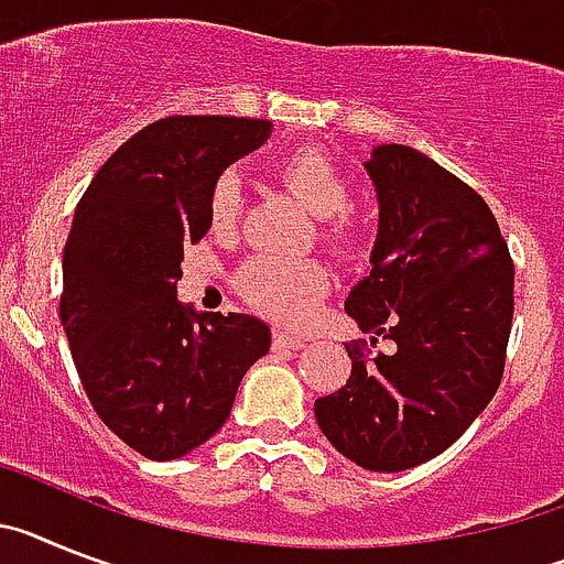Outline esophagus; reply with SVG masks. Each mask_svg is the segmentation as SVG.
Here are the masks:
<instances>
[{
  "label": "esophagus",
  "instance_id": "obj_1",
  "mask_svg": "<svg viewBox=\"0 0 564 564\" xmlns=\"http://www.w3.org/2000/svg\"><path fill=\"white\" fill-rule=\"evenodd\" d=\"M301 346H303V337L289 335V332H275V335H272V349L275 351H295L301 349Z\"/></svg>",
  "mask_w": 564,
  "mask_h": 564
}]
</instances>
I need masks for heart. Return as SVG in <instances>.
I'll return each mask as SVG.
<instances>
[{"label": "heart", "instance_id": "obj_1", "mask_svg": "<svg viewBox=\"0 0 564 564\" xmlns=\"http://www.w3.org/2000/svg\"><path fill=\"white\" fill-rule=\"evenodd\" d=\"M281 187L317 218V241L335 258H346L364 241V227L351 207V187L337 161L317 147H301L283 155L275 166ZM209 224L227 232L238 224L243 209V189L238 175L224 173L209 189ZM235 286L263 315L278 323H297L315 306L329 286V275L317 261H283L272 254H254L235 272Z\"/></svg>", "mask_w": 564, "mask_h": 564}]
</instances>
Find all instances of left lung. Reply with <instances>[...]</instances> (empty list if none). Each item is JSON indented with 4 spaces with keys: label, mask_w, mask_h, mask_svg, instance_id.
<instances>
[{
    "label": "left lung",
    "mask_w": 564,
    "mask_h": 564,
    "mask_svg": "<svg viewBox=\"0 0 564 564\" xmlns=\"http://www.w3.org/2000/svg\"><path fill=\"white\" fill-rule=\"evenodd\" d=\"M380 198L371 272L346 315L394 355L346 343V386L315 400L321 431L369 471L437 457L497 394L513 317V261L488 204L403 144L366 161Z\"/></svg>",
    "instance_id": "1"
}]
</instances>
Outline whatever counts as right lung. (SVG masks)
Segmentation results:
<instances>
[{"mask_svg": "<svg viewBox=\"0 0 564 564\" xmlns=\"http://www.w3.org/2000/svg\"><path fill=\"white\" fill-rule=\"evenodd\" d=\"M272 133L267 119L170 116L105 161L73 218L58 317L101 423L147 459H175L227 423L267 323L195 315L175 297L189 243L209 232V189Z\"/></svg>", "mask_w": 564, "mask_h": 564, "instance_id": "obj_1", "label": "right lung"}]
</instances>
